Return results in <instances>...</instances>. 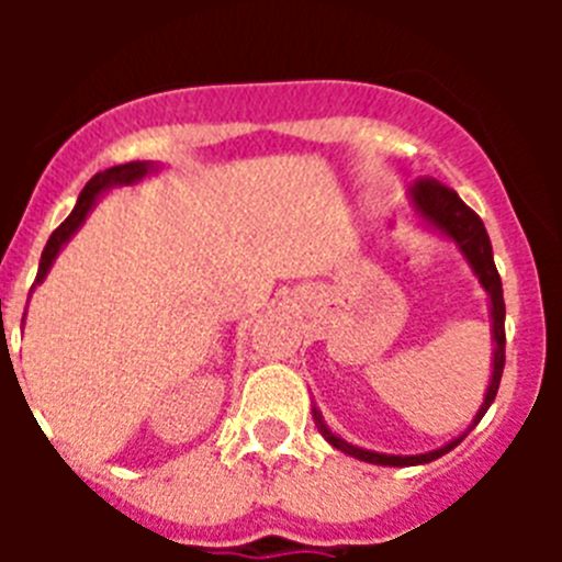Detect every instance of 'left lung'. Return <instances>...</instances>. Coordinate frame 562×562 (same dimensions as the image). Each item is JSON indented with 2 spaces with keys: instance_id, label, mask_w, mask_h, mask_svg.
I'll list each match as a JSON object with an SVG mask.
<instances>
[{
  "instance_id": "1",
  "label": "left lung",
  "mask_w": 562,
  "mask_h": 562,
  "mask_svg": "<svg viewBox=\"0 0 562 562\" xmlns=\"http://www.w3.org/2000/svg\"><path fill=\"white\" fill-rule=\"evenodd\" d=\"M411 202H414L416 213H419L422 220L434 225L436 231H441L448 238H453L459 250L464 252V258L470 261L473 272L479 276L481 286L490 292V312H493V340H495V355H493V380H490V389H486L484 396V405L479 408L475 414L473 425H479L481 416L486 414V408L493 405L495 394H498V385H501V374H504V349H506V331H504V315H506V306H504V290H501V276L495 270V258H493V245H490V236H486V227L481 222L479 213L473 207H467L461 202L459 193L453 188L441 186L439 180H430V177H422V180L414 182L411 188ZM315 422H317V430L324 434V439L329 441L331 448L342 450V453L355 456L360 461H369V464H382V467H414V464H428V461L441 459L445 453L459 445L464 436L459 439L448 441L445 448L439 450H430V453H422V456H385V453H374V450H362L349 445V441H342L340 436L331 434L329 428L324 425L321 414L315 411Z\"/></svg>"
}]
</instances>
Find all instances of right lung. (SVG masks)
<instances>
[{"label": "right lung", "instance_id": "right-lung-1", "mask_svg": "<svg viewBox=\"0 0 562 562\" xmlns=\"http://www.w3.org/2000/svg\"><path fill=\"white\" fill-rule=\"evenodd\" d=\"M148 162H126V166H114V168H106L103 173H95L92 180L83 186L81 196H78L76 207H72V213H69L67 220L61 222V225L53 231V236L47 238V247H44L42 252V261H38V276H36V284L38 281H44V276H47L49 265L56 261L58 250H61L64 245L69 241V236L81 227V222L87 220L89 207L95 205V200L101 196L106 188H114V186H128V182H137L143 177V173L148 171Z\"/></svg>", "mask_w": 562, "mask_h": 562}]
</instances>
